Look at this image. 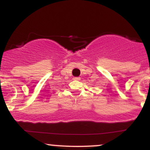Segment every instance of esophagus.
<instances>
[{
  "instance_id": "esophagus-1",
  "label": "esophagus",
  "mask_w": 150,
  "mask_h": 150,
  "mask_svg": "<svg viewBox=\"0 0 150 150\" xmlns=\"http://www.w3.org/2000/svg\"><path fill=\"white\" fill-rule=\"evenodd\" d=\"M73 80H80V77H73Z\"/></svg>"
}]
</instances>
